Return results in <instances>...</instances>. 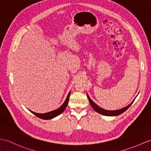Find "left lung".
I'll use <instances>...</instances> for the list:
<instances>
[{"label": "left lung", "instance_id": "8db88e82", "mask_svg": "<svg viewBox=\"0 0 151 151\" xmlns=\"http://www.w3.org/2000/svg\"><path fill=\"white\" fill-rule=\"evenodd\" d=\"M87 97H88V100H89L90 105L91 106V107H92V108L95 110V111L101 114V115H106V116H117V115H120V114H122L124 111H126V110L130 107L131 105L133 103V102L134 101V99L133 101L131 102V104H129L128 106H127L126 107H125L124 108L120 109L118 110H113V111H110V110H106L104 109H102L101 107H99L98 105H97L94 102L92 101V100H91V99L90 98L89 95H88V94H87Z\"/></svg>", "mask_w": 151, "mask_h": 151}]
</instances>
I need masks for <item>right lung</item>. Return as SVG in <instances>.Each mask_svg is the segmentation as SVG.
Here are the masks:
<instances>
[{"label": "right lung", "mask_w": 151, "mask_h": 151, "mask_svg": "<svg viewBox=\"0 0 151 151\" xmlns=\"http://www.w3.org/2000/svg\"><path fill=\"white\" fill-rule=\"evenodd\" d=\"M70 91L69 93L67 95V97L65 101L64 102V103L61 105V106H60V108L58 109H56L54 110V111L48 112V113H37L35 112H33L31 110H29L32 114H34L36 116H38V118L42 119L43 120H49V119H52L54 117H56L57 116H58L59 115H60L61 113H63L65 109H66L67 106V104L68 103V101H69V98H70Z\"/></svg>", "instance_id": "obj_1"}]
</instances>
